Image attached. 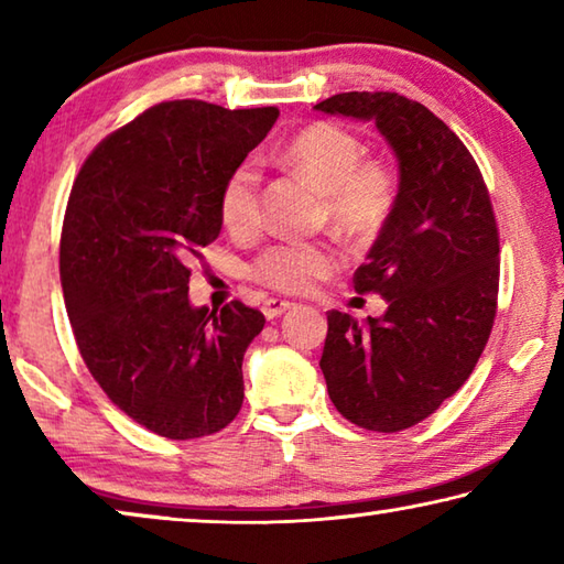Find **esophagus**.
Returning <instances> with one entry per match:
<instances>
[{
  "mask_svg": "<svg viewBox=\"0 0 564 564\" xmlns=\"http://www.w3.org/2000/svg\"><path fill=\"white\" fill-rule=\"evenodd\" d=\"M293 305H295L293 301H285V299H269L263 303V313H265V318H279L281 313L291 311Z\"/></svg>",
  "mask_w": 564,
  "mask_h": 564,
  "instance_id": "esophagus-1",
  "label": "esophagus"
}]
</instances>
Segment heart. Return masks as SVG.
Wrapping results in <instances>:
<instances>
[{
    "label": "heart",
    "instance_id": "1",
    "mask_svg": "<svg viewBox=\"0 0 564 564\" xmlns=\"http://www.w3.org/2000/svg\"><path fill=\"white\" fill-rule=\"evenodd\" d=\"M362 141L333 121H316L295 131L275 151L273 161L308 176L326 191V216L340 231L368 238L378 234L398 202V178L386 161L362 159ZM261 174L246 159L231 169L218 191V216L234 236L253 234L261 224ZM340 269V253L330 241L283 238L265 246L251 261V279L273 291L303 293Z\"/></svg>",
    "mask_w": 564,
    "mask_h": 564
}]
</instances>
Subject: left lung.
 <instances>
[{
  "label": "left lung",
  "instance_id": "8db88e82",
  "mask_svg": "<svg viewBox=\"0 0 564 564\" xmlns=\"http://www.w3.org/2000/svg\"><path fill=\"white\" fill-rule=\"evenodd\" d=\"M316 109L376 121L398 156L395 208L352 275L358 293L383 295L388 308L366 326L330 311L321 356L338 413L366 431L398 433L455 395L488 346L498 221L473 154L420 101L348 91Z\"/></svg>",
  "mask_w": 564,
  "mask_h": 564
}]
</instances>
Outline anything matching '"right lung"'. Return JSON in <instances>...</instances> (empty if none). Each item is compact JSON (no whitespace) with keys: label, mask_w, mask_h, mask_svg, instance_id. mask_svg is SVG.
I'll use <instances>...</instances> for the list:
<instances>
[{"label":"right lung","mask_w":564,"mask_h":564,"mask_svg":"<svg viewBox=\"0 0 564 564\" xmlns=\"http://www.w3.org/2000/svg\"><path fill=\"white\" fill-rule=\"evenodd\" d=\"M279 109L161 101L84 161L59 273L76 348L107 398L169 441L214 435L243 405V352L263 313L188 303L191 263L221 234L218 191Z\"/></svg>","instance_id":"1"}]
</instances>
